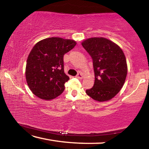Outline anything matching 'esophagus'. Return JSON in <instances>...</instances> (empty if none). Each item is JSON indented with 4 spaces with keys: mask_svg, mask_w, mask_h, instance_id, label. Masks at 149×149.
Wrapping results in <instances>:
<instances>
[{
    "mask_svg": "<svg viewBox=\"0 0 149 149\" xmlns=\"http://www.w3.org/2000/svg\"><path fill=\"white\" fill-rule=\"evenodd\" d=\"M76 78H77V79H81L83 78V75L82 74H81V73H79L77 75H76Z\"/></svg>",
    "mask_w": 149,
    "mask_h": 149,
    "instance_id": "34e87169",
    "label": "esophagus"
}]
</instances>
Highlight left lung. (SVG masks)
<instances>
[{
  "mask_svg": "<svg viewBox=\"0 0 149 149\" xmlns=\"http://www.w3.org/2000/svg\"><path fill=\"white\" fill-rule=\"evenodd\" d=\"M82 46L92 57L95 72L93 87L86 93L96 101H108L122 89L127 74V65L122 49L104 37L84 40Z\"/></svg>",
  "mask_w": 149,
  "mask_h": 149,
  "instance_id": "1",
  "label": "left lung"
}]
</instances>
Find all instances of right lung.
<instances>
[{"instance_id":"right-lung-1","label":"right lung","mask_w":149,"mask_h":149,"mask_svg":"<svg viewBox=\"0 0 149 149\" xmlns=\"http://www.w3.org/2000/svg\"><path fill=\"white\" fill-rule=\"evenodd\" d=\"M77 42L74 40L49 37L37 42L27 59L26 78L33 94L50 100L64 91L69 77L64 71V55Z\"/></svg>"}]
</instances>
